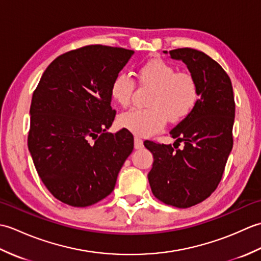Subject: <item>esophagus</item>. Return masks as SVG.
Returning a JSON list of instances; mask_svg holds the SVG:
<instances>
[{"mask_svg": "<svg viewBox=\"0 0 261 261\" xmlns=\"http://www.w3.org/2000/svg\"><path fill=\"white\" fill-rule=\"evenodd\" d=\"M143 147V141L140 139V138L136 137L135 138V148L136 149H141Z\"/></svg>", "mask_w": 261, "mask_h": 261, "instance_id": "34e87169", "label": "esophagus"}]
</instances>
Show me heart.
I'll list each match as a JSON object with an SVG mask.
<instances>
[{"label":"heart","mask_w":261,"mask_h":261,"mask_svg":"<svg viewBox=\"0 0 261 261\" xmlns=\"http://www.w3.org/2000/svg\"><path fill=\"white\" fill-rule=\"evenodd\" d=\"M143 86L152 88L148 109H134L119 116V125L139 137L157 134L169 122H179L190 115L196 107L199 91L196 80L188 73H176L173 65L153 58L138 69ZM135 81L125 73L116 75L110 86L115 103L127 107L135 90Z\"/></svg>","instance_id":"1"}]
</instances>
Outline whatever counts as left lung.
Instances as JSON below:
<instances>
[{"label":"left lung","instance_id":"1","mask_svg":"<svg viewBox=\"0 0 261 261\" xmlns=\"http://www.w3.org/2000/svg\"><path fill=\"white\" fill-rule=\"evenodd\" d=\"M169 55L187 66L197 82L199 98L191 114L170 131L174 147L182 142L184 148L175 151L171 145L145 141L153 156L148 180L159 201L186 208L206 199L222 178L233 146L236 103L230 77L206 54L179 48Z\"/></svg>","mask_w":261,"mask_h":261}]
</instances>
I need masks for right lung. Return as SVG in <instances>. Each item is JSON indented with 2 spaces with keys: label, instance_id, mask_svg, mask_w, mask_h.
Returning a JSON list of instances; mask_svg holds the SVG:
<instances>
[{
  "label": "right lung",
  "instance_id": "obj_1",
  "mask_svg": "<svg viewBox=\"0 0 261 261\" xmlns=\"http://www.w3.org/2000/svg\"><path fill=\"white\" fill-rule=\"evenodd\" d=\"M134 50L102 45L60 55L33 92L28 147L37 173L60 202L85 207L110 195L134 136L112 125L110 86Z\"/></svg>",
  "mask_w": 261,
  "mask_h": 261
}]
</instances>
